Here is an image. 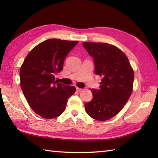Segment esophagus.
Returning <instances> with one entry per match:
<instances>
[{
	"mask_svg": "<svg viewBox=\"0 0 158 158\" xmlns=\"http://www.w3.org/2000/svg\"><path fill=\"white\" fill-rule=\"evenodd\" d=\"M76 90H77V91L79 92V91H81L82 89H81V88H79V87H76Z\"/></svg>",
	"mask_w": 158,
	"mask_h": 158,
	"instance_id": "1",
	"label": "esophagus"
}]
</instances>
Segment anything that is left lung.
Wrapping results in <instances>:
<instances>
[{"instance_id":"1","label":"left lung","mask_w":158,"mask_h":158,"mask_svg":"<svg viewBox=\"0 0 158 158\" xmlns=\"http://www.w3.org/2000/svg\"><path fill=\"white\" fill-rule=\"evenodd\" d=\"M94 59L96 75L102 77L100 89H92L93 98L85 104L93 119L106 121L115 116L132 92L135 74L128 58L117 47L105 43H83Z\"/></svg>"}]
</instances>
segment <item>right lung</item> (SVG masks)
Masks as SVG:
<instances>
[{
	"label": "right lung",
	"instance_id": "right-lung-1",
	"mask_svg": "<svg viewBox=\"0 0 158 158\" xmlns=\"http://www.w3.org/2000/svg\"><path fill=\"white\" fill-rule=\"evenodd\" d=\"M78 41L50 39L29 52L19 70L20 85L28 105L45 119H53L64 111L67 100L75 92L74 86L55 80L64 61Z\"/></svg>",
	"mask_w": 158,
	"mask_h": 158
}]
</instances>
